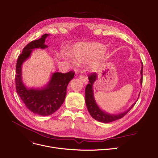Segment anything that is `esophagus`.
<instances>
[{
    "label": "esophagus",
    "instance_id": "1",
    "mask_svg": "<svg viewBox=\"0 0 158 158\" xmlns=\"http://www.w3.org/2000/svg\"><path fill=\"white\" fill-rule=\"evenodd\" d=\"M79 79L84 82L85 84H87L88 82V80L87 77L84 76H79Z\"/></svg>",
    "mask_w": 158,
    "mask_h": 158
}]
</instances>
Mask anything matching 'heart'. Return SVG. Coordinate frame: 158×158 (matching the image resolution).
<instances>
[{"label": "heart", "mask_w": 158, "mask_h": 158, "mask_svg": "<svg viewBox=\"0 0 158 158\" xmlns=\"http://www.w3.org/2000/svg\"><path fill=\"white\" fill-rule=\"evenodd\" d=\"M67 57L73 64H77V60L81 64L88 63V69L95 72L101 67L106 58V47L96 42L78 43L73 46L70 55H67Z\"/></svg>", "instance_id": "heart-1"}]
</instances>
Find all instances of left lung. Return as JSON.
<instances>
[{
    "label": "left lung",
    "mask_w": 158,
    "mask_h": 158,
    "mask_svg": "<svg viewBox=\"0 0 158 158\" xmlns=\"http://www.w3.org/2000/svg\"><path fill=\"white\" fill-rule=\"evenodd\" d=\"M142 63V69L140 70V74H141V79H140V85H142V70H143V65ZM89 83L86 86V89H85V102L86 104V107L88 110V112H89L91 117L95 120L102 122L104 123H109L114 121H116L118 119H119L124 117V115L127 114L131 109V108L135 106L136 102L133 103L131 106L126 111L123 112L121 113L118 114H110L106 111L103 110L100 108V107L98 106V104L94 99V91H93V85L94 82L97 81L98 79V74L97 73H93L89 77ZM140 95V93L139 94V97ZM139 98V97H138Z\"/></svg>",
    "instance_id": "left-lung-1"
}]
</instances>
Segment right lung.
Listing matches in <instances>:
<instances>
[{
    "mask_svg": "<svg viewBox=\"0 0 158 158\" xmlns=\"http://www.w3.org/2000/svg\"><path fill=\"white\" fill-rule=\"evenodd\" d=\"M49 36L44 34L39 39L30 42L18 56L16 67V88L17 93L27 109L37 115H49L55 112L65 101L67 88L73 78L74 72L65 73H52L49 82L42 88H27L22 79V65L30 56L35 49H44L48 48L45 39Z\"/></svg>",
    "mask_w": 158,
    "mask_h": 158,
    "instance_id": "obj_1",
    "label": "right lung"
}]
</instances>
